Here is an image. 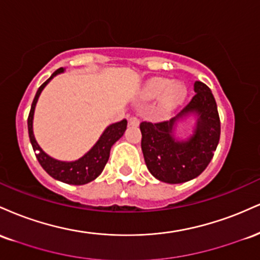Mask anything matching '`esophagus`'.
<instances>
[{"label": "esophagus", "instance_id": "esophagus-1", "mask_svg": "<svg viewBox=\"0 0 260 260\" xmlns=\"http://www.w3.org/2000/svg\"><path fill=\"white\" fill-rule=\"evenodd\" d=\"M128 123H129L131 126L137 127V126H139V120L137 117H131L129 120H128Z\"/></svg>", "mask_w": 260, "mask_h": 260}]
</instances>
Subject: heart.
I'll return each mask as SVG.
<instances>
[{"label":"heart","mask_w":260,"mask_h":260,"mask_svg":"<svg viewBox=\"0 0 260 260\" xmlns=\"http://www.w3.org/2000/svg\"><path fill=\"white\" fill-rule=\"evenodd\" d=\"M142 99L150 101L162 99V106L166 110H172L180 106L187 96L186 86L181 83L172 84V80L168 78H153L148 80L147 84L142 89Z\"/></svg>","instance_id":"b5f03b06"}]
</instances>
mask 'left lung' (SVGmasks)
<instances>
[{
  "instance_id": "1",
  "label": "left lung",
  "mask_w": 260,
  "mask_h": 260,
  "mask_svg": "<svg viewBox=\"0 0 260 260\" xmlns=\"http://www.w3.org/2000/svg\"><path fill=\"white\" fill-rule=\"evenodd\" d=\"M196 95L170 121L142 122V151L145 164L156 180L170 184L198 177L214 156L220 139V118L216 101L204 83H194ZM195 117L192 134L186 140L175 137L178 121Z\"/></svg>"
}]
</instances>
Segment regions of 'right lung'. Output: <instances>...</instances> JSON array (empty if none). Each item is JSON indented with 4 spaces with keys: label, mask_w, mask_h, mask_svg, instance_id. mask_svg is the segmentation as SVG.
Listing matches in <instances>:
<instances>
[{
    "label": "right lung",
    "mask_w": 260,
    "mask_h": 260,
    "mask_svg": "<svg viewBox=\"0 0 260 260\" xmlns=\"http://www.w3.org/2000/svg\"><path fill=\"white\" fill-rule=\"evenodd\" d=\"M63 72V67L58 68V70L55 71V72L52 73V76L38 89L37 95H35L34 100H32L30 112H29L28 132L32 149H34L35 153L37 151H39V153L35 155H37L39 164L43 166L45 171L51 176V177L55 178V180L61 181L67 184L80 186V184H85L94 181L95 178L103 172L107 160H109L110 157V150H111L112 145L123 136L124 131H126L127 121L122 120L121 122L112 123L110 124L109 127H106V129L104 131L103 134L100 136L99 140L92 145V148L88 151V153H85L82 157H79L78 160L61 161L57 159H53L52 156L47 155L43 149H41L40 145L38 144L37 139H35L34 131H32L34 111L39 96H40L41 91L44 90L45 86L49 84V82L53 78V77Z\"/></svg>",
    "instance_id": "1"
}]
</instances>
